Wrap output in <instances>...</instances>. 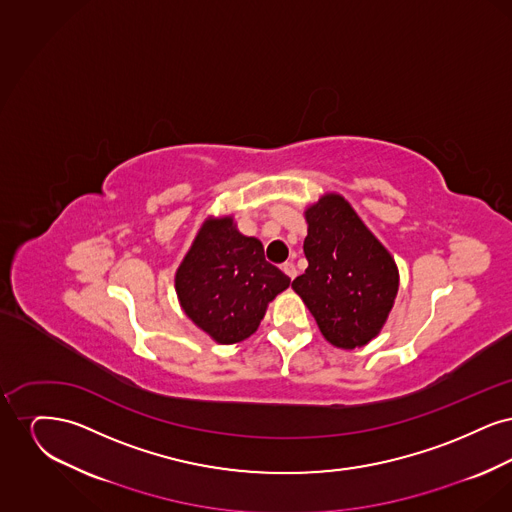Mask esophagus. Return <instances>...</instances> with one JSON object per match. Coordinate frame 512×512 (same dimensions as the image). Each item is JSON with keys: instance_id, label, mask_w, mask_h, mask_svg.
<instances>
[{"instance_id": "1", "label": "esophagus", "mask_w": 512, "mask_h": 512, "mask_svg": "<svg viewBox=\"0 0 512 512\" xmlns=\"http://www.w3.org/2000/svg\"><path fill=\"white\" fill-rule=\"evenodd\" d=\"M282 270H284V272L288 274V278H292V280L297 276V270H295V265H293V263H284V265H282Z\"/></svg>"}]
</instances>
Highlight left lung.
<instances>
[{"mask_svg":"<svg viewBox=\"0 0 512 512\" xmlns=\"http://www.w3.org/2000/svg\"><path fill=\"white\" fill-rule=\"evenodd\" d=\"M305 219L309 267L292 288L332 345L363 347L388 320L399 290L397 265L340 194L322 195Z\"/></svg>","mask_w":512,"mask_h":512,"instance_id":"left-lung-1","label":"left lung"}]
</instances>
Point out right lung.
<instances>
[{
  "label": "right lung",
  "mask_w": 512,
  "mask_h": 512,
  "mask_svg": "<svg viewBox=\"0 0 512 512\" xmlns=\"http://www.w3.org/2000/svg\"><path fill=\"white\" fill-rule=\"evenodd\" d=\"M288 286L290 278L265 259L263 244L244 236L232 217L201 224L174 276L184 313L222 345L249 338Z\"/></svg>",
  "instance_id": "right-lung-1"
}]
</instances>
